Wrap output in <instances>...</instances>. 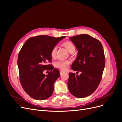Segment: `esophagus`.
I'll use <instances>...</instances> for the list:
<instances>
[{"mask_svg":"<svg viewBox=\"0 0 122 122\" xmlns=\"http://www.w3.org/2000/svg\"><path fill=\"white\" fill-rule=\"evenodd\" d=\"M60 74H61V75L62 74H63V73H64V72L63 71H62V70H60Z\"/></svg>","mask_w":122,"mask_h":122,"instance_id":"obj_1","label":"esophagus"}]
</instances>
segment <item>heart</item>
Returning <instances> with one entry per match:
<instances>
[{
  "mask_svg": "<svg viewBox=\"0 0 122 122\" xmlns=\"http://www.w3.org/2000/svg\"><path fill=\"white\" fill-rule=\"evenodd\" d=\"M63 45L65 47L70 53L72 52H74L75 48L73 44L69 41H66L64 43ZM57 50V46H55L51 51V55L52 57H54L56 54ZM71 63V61L69 60H58L55 62L54 65L57 68L60 69L62 70H66L68 68L69 64Z\"/></svg>",
  "mask_w": 122,
  "mask_h": 122,
  "instance_id": "obj_1",
  "label": "heart"
}]
</instances>
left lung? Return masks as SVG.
<instances>
[{
	"instance_id": "left-lung-1",
	"label": "left lung",
	"mask_w": 122,
	"mask_h": 122,
	"mask_svg": "<svg viewBox=\"0 0 122 122\" xmlns=\"http://www.w3.org/2000/svg\"><path fill=\"white\" fill-rule=\"evenodd\" d=\"M70 40L78 50L72 69L81 74L69 73L68 88L74 96L85 98L94 93L101 81L105 65L104 50L99 40L88 35L75 36Z\"/></svg>"
}]
</instances>
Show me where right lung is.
<instances>
[{"mask_svg": "<svg viewBox=\"0 0 122 122\" xmlns=\"http://www.w3.org/2000/svg\"><path fill=\"white\" fill-rule=\"evenodd\" d=\"M65 37L38 36L28 39L22 47L18 57L20 80L25 92L31 98L43 100L52 95L54 83L60 73L47 62L52 60L53 47ZM45 70L50 72L44 75Z\"/></svg>", "mask_w": 122, "mask_h": 122, "instance_id": "add662e5", "label": "right lung"}]
</instances>
